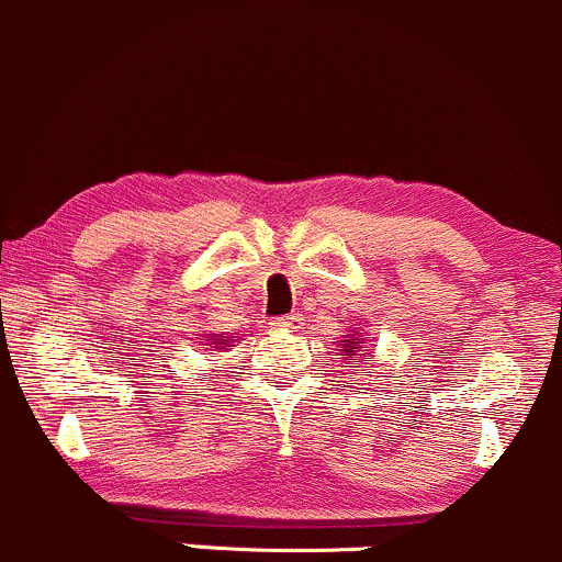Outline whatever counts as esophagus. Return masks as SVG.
I'll list each match as a JSON object with an SVG mask.
<instances>
[{
  "instance_id": "esophagus-1",
  "label": "esophagus",
  "mask_w": 562,
  "mask_h": 562,
  "mask_svg": "<svg viewBox=\"0 0 562 562\" xmlns=\"http://www.w3.org/2000/svg\"><path fill=\"white\" fill-rule=\"evenodd\" d=\"M302 315L300 313H289V315H281V318H276L273 321V326H279V329H292V331H297L300 326H302Z\"/></svg>"
}]
</instances>
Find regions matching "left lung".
Listing matches in <instances>:
<instances>
[{"mask_svg": "<svg viewBox=\"0 0 562 562\" xmlns=\"http://www.w3.org/2000/svg\"><path fill=\"white\" fill-rule=\"evenodd\" d=\"M345 342H348V345H345V348H348V350H345V352H348V356H356V348H352V345H356V342H350V339H345ZM348 361H356V358H348Z\"/></svg>", "mask_w": 562, "mask_h": 562, "instance_id": "obj_1", "label": "left lung"}]
</instances>
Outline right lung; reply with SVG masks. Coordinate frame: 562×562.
I'll return each mask as SVG.
<instances>
[{"instance_id": "obj_1", "label": "right lung", "mask_w": 562, "mask_h": 562, "mask_svg": "<svg viewBox=\"0 0 562 562\" xmlns=\"http://www.w3.org/2000/svg\"><path fill=\"white\" fill-rule=\"evenodd\" d=\"M225 342H228V339H223V345H225Z\"/></svg>"}]
</instances>
